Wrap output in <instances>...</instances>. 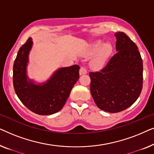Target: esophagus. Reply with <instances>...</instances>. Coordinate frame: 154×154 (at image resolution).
<instances>
[{
    "mask_svg": "<svg viewBox=\"0 0 154 154\" xmlns=\"http://www.w3.org/2000/svg\"><path fill=\"white\" fill-rule=\"evenodd\" d=\"M79 73L81 75L86 74V73H87V69H86L85 67H83V66L81 67V69H80V71H79Z\"/></svg>",
    "mask_w": 154,
    "mask_h": 154,
    "instance_id": "34e87169",
    "label": "esophagus"
}]
</instances>
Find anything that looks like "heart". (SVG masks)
Wrapping results in <instances>:
<instances>
[{
	"mask_svg": "<svg viewBox=\"0 0 154 154\" xmlns=\"http://www.w3.org/2000/svg\"><path fill=\"white\" fill-rule=\"evenodd\" d=\"M113 52V47L110 43H103L97 41L90 46L85 55L87 57L93 56L90 62V66L94 70H100L105 66L109 58Z\"/></svg>",
	"mask_w": 154,
	"mask_h": 154,
	"instance_id": "obj_1",
	"label": "heart"
}]
</instances>
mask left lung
I'll use <instances>...</instances> for the list:
<instances>
[{
  "mask_svg": "<svg viewBox=\"0 0 154 154\" xmlns=\"http://www.w3.org/2000/svg\"><path fill=\"white\" fill-rule=\"evenodd\" d=\"M116 37L114 54L104 69L90 73V92L101 110L118 113L132 105L140 95L143 62L136 44L123 32Z\"/></svg>",
  "mask_w": 154,
  "mask_h": 154,
  "instance_id": "obj_1",
  "label": "left lung"
}]
</instances>
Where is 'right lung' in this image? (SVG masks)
<instances>
[{"instance_id":"add662e5","label":"right lung","mask_w":154,"mask_h":154,"mask_svg":"<svg viewBox=\"0 0 154 154\" xmlns=\"http://www.w3.org/2000/svg\"><path fill=\"white\" fill-rule=\"evenodd\" d=\"M33 45L31 38L19 50L13 65V85L17 95L26 108L39 115L60 111L71 89L79 79V65L58 69L44 83H36L27 75L29 54Z\"/></svg>"}]
</instances>
